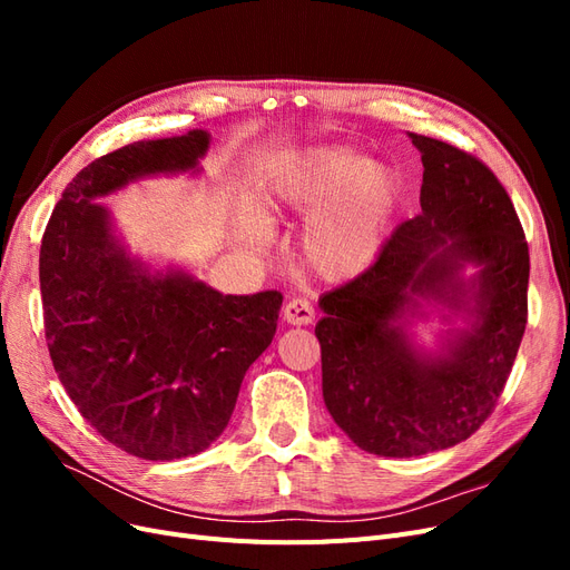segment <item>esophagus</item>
<instances>
[{
	"instance_id": "esophagus-1",
	"label": "esophagus",
	"mask_w": 570,
	"mask_h": 570,
	"mask_svg": "<svg viewBox=\"0 0 570 570\" xmlns=\"http://www.w3.org/2000/svg\"><path fill=\"white\" fill-rule=\"evenodd\" d=\"M283 316H285V321H287L289 325H308V323H314L316 312H314V306L308 304V299L295 297V299H289V302L285 304Z\"/></svg>"
}]
</instances>
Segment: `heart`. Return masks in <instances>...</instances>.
I'll list each match as a JSON object with an SVG mask.
<instances>
[{
  "mask_svg": "<svg viewBox=\"0 0 570 570\" xmlns=\"http://www.w3.org/2000/svg\"><path fill=\"white\" fill-rule=\"evenodd\" d=\"M400 202V170L342 145L287 154L268 170L262 193L264 209L308 214L299 237L302 258L312 273L331 283L356 278L377 262ZM243 245L252 252L262 249L264 235L247 228Z\"/></svg>",
  "mask_w": 570,
  "mask_h": 570,
  "instance_id": "1",
  "label": "heart"
}]
</instances>
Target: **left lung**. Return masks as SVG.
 Instances as JSON below:
<instances>
[{"instance_id": "8db88e82", "label": "left lung", "mask_w": 570, "mask_h": 570, "mask_svg": "<svg viewBox=\"0 0 570 570\" xmlns=\"http://www.w3.org/2000/svg\"><path fill=\"white\" fill-rule=\"evenodd\" d=\"M411 142L421 214L366 273L325 292L316 323L333 421L394 459L450 450L485 423L528 321L530 256L507 189L471 154L425 135ZM433 315L445 327L428 348L415 327Z\"/></svg>"}]
</instances>
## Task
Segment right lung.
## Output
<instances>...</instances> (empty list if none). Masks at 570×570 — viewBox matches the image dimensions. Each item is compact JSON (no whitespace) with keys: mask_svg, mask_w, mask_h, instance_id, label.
Segmentation results:
<instances>
[{"mask_svg":"<svg viewBox=\"0 0 570 570\" xmlns=\"http://www.w3.org/2000/svg\"><path fill=\"white\" fill-rule=\"evenodd\" d=\"M209 130L140 140L68 183L40 247L51 364L97 433L132 456H195L226 430L266 352L283 295H223L183 266L132 256L101 197L159 176H199Z\"/></svg>","mask_w":570,"mask_h":570,"instance_id":"obj_1","label":"right lung"}]
</instances>
